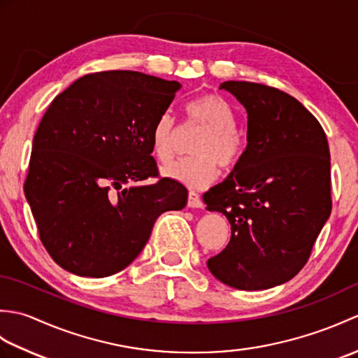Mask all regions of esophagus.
Segmentation results:
<instances>
[{
  "label": "esophagus",
  "instance_id": "1",
  "mask_svg": "<svg viewBox=\"0 0 358 358\" xmlns=\"http://www.w3.org/2000/svg\"><path fill=\"white\" fill-rule=\"evenodd\" d=\"M187 206L192 208V209H195V208H196V209L203 208V201H201V199H200V195L195 194L194 191L189 192V195H187Z\"/></svg>",
  "mask_w": 358,
  "mask_h": 358
}]
</instances>
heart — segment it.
I'll use <instances>...</instances> for the list:
<instances>
[{
	"instance_id": "b5f03b06",
	"label": "heart",
	"mask_w": 358,
	"mask_h": 358,
	"mask_svg": "<svg viewBox=\"0 0 358 358\" xmlns=\"http://www.w3.org/2000/svg\"><path fill=\"white\" fill-rule=\"evenodd\" d=\"M185 112L187 120L201 126L204 132L194 143V157L167 164L162 172L166 178L177 183L191 189H203L217 178L218 164L224 171L238 166L245 154V141L235 131V115L223 96L200 95L186 104ZM150 144L159 162H171L175 150V124L169 113H163L155 121Z\"/></svg>"
}]
</instances>
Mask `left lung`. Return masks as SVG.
I'll return each mask as SVG.
<instances>
[{
    "label": "left lung",
    "instance_id": "1",
    "mask_svg": "<svg viewBox=\"0 0 358 358\" xmlns=\"http://www.w3.org/2000/svg\"><path fill=\"white\" fill-rule=\"evenodd\" d=\"M248 113V146L222 183L203 195L231 223L208 268L222 283L260 291L295 277L331 215V157L323 127L275 87L224 81Z\"/></svg>",
    "mask_w": 358,
    "mask_h": 358
}]
</instances>
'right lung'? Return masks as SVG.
I'll return each mask as SVG.
<instances>
[{
	"label": "right lung",
	"instance_id": "1",
	"mask_svg": "<svg viewBox=\"0 0 358 358\" xmlns=\"http://www.w3.org/2000/svg\"><path fill=\"white\" fill-rule=\"evenodd\" d=\"M180 87L141 72H96L73 81L45 110L24 195L45 250L63 269L95 278L123 271L155 220L186 206L177 181L143 183L158 177L150 134Z\"/></svg>",
	"mask_w": 358,
	"mask_h": 358
}]
</instances>
